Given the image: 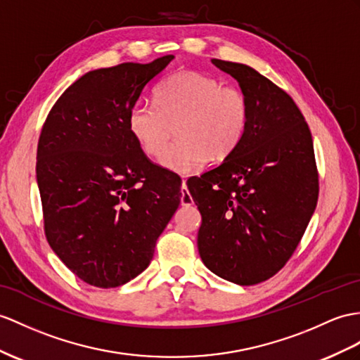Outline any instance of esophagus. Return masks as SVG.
Wrapping results in <instances>:
<instances>
[{"instance_id":"obj_1","label":"esophagus","mask_w":360,"mask_h":360,"mask_svg":"<svg viewBox=\"0 0 360 360\" xmlns=\"http://www.w3.org/2000/svg\"><path fill=\"white\" fill-rule=\"evenodd\" d=\"M180 205L181 206H191L194 205V200H192L189 191L186 188V180H181V188H180Z\"/></svg>"}]
</instances>
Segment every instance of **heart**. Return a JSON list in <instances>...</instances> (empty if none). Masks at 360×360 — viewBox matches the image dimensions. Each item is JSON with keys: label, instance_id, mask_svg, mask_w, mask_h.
Here are the masks:
<instances>
[{"label": "heart", "instance_id": "1", "mask_svg": "<svg viewBox=\"0 0 360 360\" xmlns=\"http://www.w3.org/2000/svg\"><path fill=\"white\" fill-rule=\"evenodd\" d=\"M154 102H137L128 112V129L146 155H159L178 124L179 140L162 153L159 165L177 174L198 171L209 159L223 160L246 134L250 107L241 90L223 86L200 72H179L157 85Z\"/></svg>", "mask_w": 360, "mask_h": 360}]
</instances>
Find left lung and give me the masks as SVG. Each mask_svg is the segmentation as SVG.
Here are the masks:
<instances>
[{
  "label": "left lung",
  "instance_id": "obj_1",
  "mask_svg": "<svg viewBox=\"0 0 360 360\" xmlns=\"http://www.w3.org/2000/svg\"><path fill=\"white\" fill-rule=\"evenodd\" d=\"M250 107L248 131L220 166L192 180L201 214L198 253L226 281L253 285L284 267L318 203L309 125L293 99L249 65L210 60Z\"/></svg>",
  "mask_w": 360,
  "mask_h": 360
}]
</instances>
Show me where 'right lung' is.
Instances as JSON below:
<instances>
[{
  "instance_id": "1",
  "label": "right lung",
  "mask_w": 360,
  "mask_h": 360,
  "mask_svg": "<svg viewBox=\"0 0 360 360\" xmlns=\"http://www.w3.org/2000/svg\"><path fill=\"white\" fill-rule=\"evenodd\" d=\"M172 55L79 77L42 127L37 180L50 248L84 283L111 288L150 266L180 205V183L153 165L128 112Z\"/></svg>"
}]
</instances>
